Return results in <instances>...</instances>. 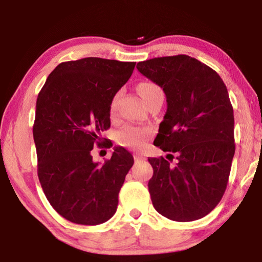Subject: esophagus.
Masks as SVG:
<instances>
[{
	"mask_svg": "<svg viewBox=\"0 0 262 262\" xmlns=\"http://www.w3.org/2000/svg\"><path fill=\"white\" fill-rule=\"evenodd\" d=\"M134 159H135L136 162H140V161H144L145 157H144L143 155H142V154L136 152V154H134Z\"/></svg>",
	"mask_w": 262,
	"mask_h": 262,
	"instance_id": "1",
	"label": "esophagus"
}]
</instances>
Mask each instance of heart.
<instances>
[{
	"instance_id": "1",
	"label": "heart",
	"mask_w": 262,
	"mask_h": 262,
	"mask_svg": "<svg viewBox=\"0 0 262 262\" xmlns=\"http://www.w3.org/2000/svg\"><path fill=\"white\" fill-rule=\"evenodd\" d=\"M137 91L141 95L142 98L144 99L145 103L149 99H151L152 97L156 95L163 94L162 89L159 88L157 84L152 82H142L137 85ZM118 99H119V94L113 97L112 101H111L110 105V112L114 113L118 107ZM150 136V130L148 128L143 127H137V126H126L123 127L121 130L117 133V142L118 144L122 145V147L127 148H133V149H140L145 144V141L148 140Z\"/></svg>"
}]
</instances>
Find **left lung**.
Instances as JSON below:
<instances>
[{
  "label": "left lung",
  "mask_w": 262,
  "mask_h": 262,
  "mask_svg": "<svg viewBox=\"0 0 262 262\" xmlns=\"http://www.w3.org/2000/svg\"><path fill=\"white\" fill-rule=\"evenodd\" d=\"M136 68L163 89L167 101L154 142L167 159L148 158L152 205L172 221L202 219L223 196L234 155L228 89L214 69L188 55L155 57Z\"/></svg>",
  "instance_id": "left-lung-1"
}]
</instances>
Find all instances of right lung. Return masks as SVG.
<instances>
[{"instance_id": "obj_1", "label": "right lung", "mask_w": 262, "mask_h": 262, "mask_svg": "<svg viewBox=\"0 0 262 262\" xmlns=\"http://www.w3.org/2000/svg\"><path fill=\"white\" fill-rule=\"evenodd\" d=\"M135 63L100 57L62 62L38 95L33 139L39 181L51 206L73 223L97 225L117 211L134 158L115 147L111 159L95 163L91 151L105 143L111 101Z\"/></svg>"}]
</instances>
